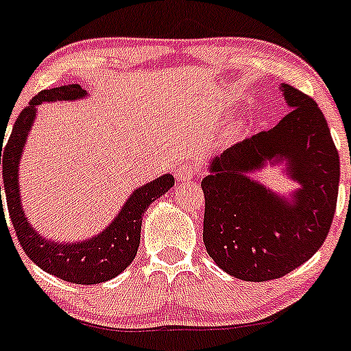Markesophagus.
<instances>
[{
    "mask_svg": "<svg viewBox=\"0 0 351 351\" xmlns=\"http://www.w3.org/2000/svg\"><path fill=\"white\" fill-rule=\"evenodd\" d=\"M174 174H176V179L179 180V182H187V180H191L192 177L199 176V169L195 167V165L182 164V165H179V167H176Z\"/></svg>",
    "mask_w": 351,
    "mask_h": 351,
    "instance_id": "1",
    "label": "esophagus"
}]
</instances>
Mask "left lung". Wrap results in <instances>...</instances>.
<instances>
[{
    "label": "left lung",
    "mask_w": 351,
    "mask_h": 351,
    "mask_svg": "<svg viewBox=\"0 0 351 351\" xmlns=\"http://www.w3.org/2000/svg\"><path fill=\"white\" fill-rule=\"evenodd\" d=\"M291 108L276 127L259 132L214 157L204 191L207 254L244 281L278 280L322 247L338 199L340 157L316 101L281 85ZM285 160L300 184L289 198L274 195L249 174Z\"/></svg>",
    "instance_id": "left-lung-1"
}]
</instances>
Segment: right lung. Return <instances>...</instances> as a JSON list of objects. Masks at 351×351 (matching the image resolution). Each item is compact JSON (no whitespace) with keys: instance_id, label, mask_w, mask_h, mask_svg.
I'll list each match as a JSON object with an SVG mask.
<instances>
[{"instance_id":"right-lung-1","label":"right lung","mask_w":351,"mask_h":351,"mask_svg":"<svg viewBox=\"0 0 351 351\" xmlns=\"http://www.w3.org/2000/svg\"><path fill=\"white\" fill-rule=\"evenodd\" d=\"M86 92L80 85L71 84L58 88L41 90L18 115L13 130L3 147V184L10 219L16 237L29 259L47 273L75 285H99L119 276L134 261L141 244L142 217L147 207L174 186V177L164 174L159 179L137 187L129 195L117 217L104 231L86 241L58 243L41 237L25 216L20 197L18 169L23 156V147L36 117V105L55 100H80ZM1 214L3 202H1Z\"/></svg>"}]
</instances>
